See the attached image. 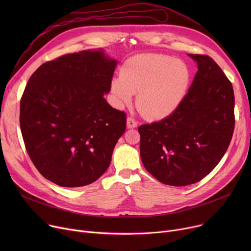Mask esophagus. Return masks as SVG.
I'll use <instances>...</instances> for the list:
<instances>
[{"instance_id": "esophagus-1", "label": "esophagus", "mask_w": 251, "mask_h": 251, "mask_svg": "<svg viewBox=\"0 0 251 251\" xmlns=\"http://www.w3.org/2000/svg\"><path fill=\"white\" fill-rule=\"evenodd\" d=\"M137 126V122L133 118L128 117L127 118V128H135Z\"/></svg>"}]
</instances>
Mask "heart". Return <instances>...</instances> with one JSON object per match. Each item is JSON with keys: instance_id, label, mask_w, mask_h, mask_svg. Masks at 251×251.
<instances>
[{"instance_id": "heart-1", "label": "heart", "mask_w": 251, "mask_h": 251, "mask_svg": "<svg viewBox=\"0 0 251 251\" xmlns=\"http://www.w3.org/2000/svg\"><path fill=\"white\" fill-rule=\"evenodd\" d=\"M191 80L188 65L166 55L141 54L125 62L120 77L111 83L119 107L129 105L137 95L136 105L150 120L172 115L185 97Z\"/></svg>"}]
</instances>
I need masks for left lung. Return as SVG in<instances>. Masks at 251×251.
<instances>
[{
  "instance_id": "obj_1",
  "label": "left lung",
  "mask_w": 251,
  "mask_h": 251,
  "mask_svg": "<svg viewBox=\"0 0 251 251\" xmlns=\"http://www.w3.org/2000/svg\"><path fill=\"white\" fill-rule=\"evenodd\" d=\"M188 56L199 71L178 109L138 128L144 168L171 186L190 185L212 172L228 150L235 126L232 83L210 57Z\"/></svg>"
}]
</instances>
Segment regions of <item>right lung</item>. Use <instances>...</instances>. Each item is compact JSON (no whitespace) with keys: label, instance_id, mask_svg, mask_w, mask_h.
Returning <instances> with one entry per match:
<instances>
[{"label":"right lung","instance_id":"add662e5","mask_svg":"<svg viewBox=\"0 0 251 251\" xmlns=\"http://www.w3.org/2000/svg\"><path fill=\"white\" fill-rule=\"evenodd\" d=\"M117 61L81 50L43 64L20 100L26 151L46 179L62 187L98 180L111 164L126 115L107 102Z\"/></svg>","mask_w":251,"mask_h":251}]
</instances>
